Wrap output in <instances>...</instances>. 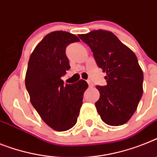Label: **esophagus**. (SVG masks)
Segmentation results:
<instances>
[{
  "instance_id": "34e87169",
  "label": "esophagus",
  "mask_w": 157,
  "mask_h": 157,
  "mask_svg": "<svg viewBox=\"0 0 157 157\" xmlns=\"http://www.w3.org/2000/svg\"><path fill=\"white\" fill-rule=\"evenodd\" d=\"M87 82H88V84H89V88H93V83L92 82V81H91L90 80H88V81H87Z\"/></svg>"
}]
</instances>
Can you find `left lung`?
Returning <instances> with one entry per match:
<instances>
[{"label": "left lung", "instance_id": "obj_1", "mask_svg": "<svg viewBox=\"0 0 157 157\" xmlns=\"http://www.w3.org/2000/svg\"><path fill=\"white\" fill-rule=\"evenodd\" d=\"M78 36L106 72L107 85L97 86L100 98L95 105L99 115L109 125H122L133 115L143 94L144 75L137 58L111 32L93 30Z\"/></svg>", "mask_w": 157, "mask_h": 157}]
</instances>
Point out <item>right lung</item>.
Returning <instances> with one entry per match:
<instances>
[{
    "mask_svg": "<svg viewBox=\"0 0 157 157\" xmlns=\"http://www.w3.org/2000/svg\"><path fill=\"white\" fill-rule=\"evenodd\" d=\"M74 34L55 31L47 34L30 55L25 86L30 102L50 128L64 132L76 124L88 84L80 80L66 84L61 76L70 68L65 48L79 41Z\"/></svg>",
    "mask_w": 157,
    "mask_h": 157,
    "instance_id": "add662e5",
    "label": "right lung"
}]
</instances>
